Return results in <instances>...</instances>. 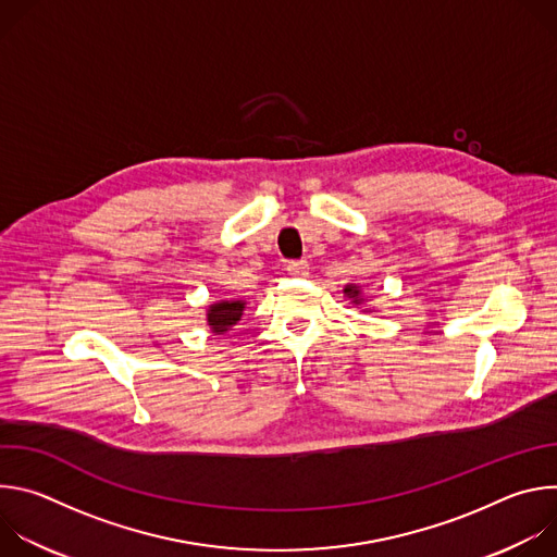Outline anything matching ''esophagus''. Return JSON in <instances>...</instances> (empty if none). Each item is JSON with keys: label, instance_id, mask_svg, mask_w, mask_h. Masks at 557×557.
I'll list each match as a JSON object with an SVG mask.
<instances>
[{"label": "esophagus", "instance_id": "34e87169", "mask_svg": "<svg viewBox=\"0 0 557 557\" xmlns=\"http://www.w3.org/2000/svg\"><path fill=\"white\" fill-rule=\"evenodd\" d=\"M286 271L293 277H304V275H308V262L306 260H290L286 264Z\"/></svg>", "mask_w": 557, "mask_h": 557}]
</instances>
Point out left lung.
<instances>
[{
    "instance_id": "left-lung-1",
    "label": "left lung",
    "mask_w": 557,
    "mask_h": 557,
    "mask_svg": "<svg viewBox=\"0 0 557 557\" xmlns=\"http://www.w3.org/2000/svg\"><path fill=\"white\" fill-rule=\"evenodd\" d=\"M344 293H348V297H352L355 299V304H359L361 299H359V288L357 286H346L344 288Z\"/></svg>"
}]
</instances>
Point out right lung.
<instances>
[{
	"label": "right lung",
	"instance_id": "obj_1",
	"mask_svg": "<svg viewBox=\"0 0 557 557\" xmlns=\"http://www.w3.org/2000/svg\"><path fill=\"white\" fill-rule=\"evenodd\" d=\"M243 310H245V301H220V304H213L207 312V322L211 326L213 333L222 335L226 333L235 322H240L243 317Z\"/></svg>",
	"mask_w": 557,
	"mask_h": 557
}]
</instances>
